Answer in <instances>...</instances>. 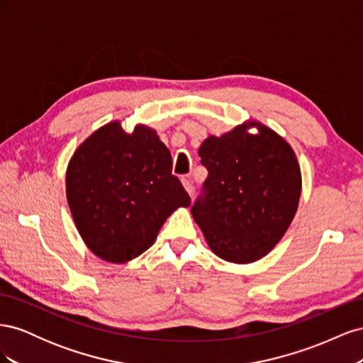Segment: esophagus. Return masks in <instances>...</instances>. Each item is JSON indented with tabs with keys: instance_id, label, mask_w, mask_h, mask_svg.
Listing matches in <instances>:
<instances>
[{
	"instance_id": "1",
	"label": "esophagus",
	"mask_w": 363,
	"mask_h": 363,
	"mask_svg": "<svg viewBox=\"0 0 363 363\" xmlns=\"http://www.w3.org/2000/svg\"><path fill=\"white\" fill-rule=\"evenodd\" d=\"M182 183H183V186H184L186 192H188V194H189V196H191V199H192L194 194H195V188H194V184H192L189 180H186V179H183V180H182Z\"/></svg>"
}]
</instances>
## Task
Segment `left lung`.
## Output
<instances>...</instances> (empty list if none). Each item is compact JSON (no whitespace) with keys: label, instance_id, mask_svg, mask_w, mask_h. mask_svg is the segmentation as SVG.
Returning a JSON list of instances; mask_svg holds the SVG:
<instances>
[{"label":"left lung","instance_id":"1","mask_svg":"<svg viewBox=\"0 0 363 363\" xmlns=\"http://www.w3.org/2000/svg\"><path fill=\"white\" fill-rule=\"evenodd\" d=\"M256 128L257 134H250ZM199 155L208 175L192 207L218 257L245 265L265 257L298 208L301 171L288 140L256 119L207 136Z\"/></svg>","mask_w":363,"mask_h":363}]
</instances>
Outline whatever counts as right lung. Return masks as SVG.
<instances>
[{"label":"right lung","instance_id":"right-lung-1","mask_svg":"<svg viewBox=\"0 0 363 363\" xmlns=\"http://www.w3.org/2000/svg\"><path fill=\"white\" fill-rule=\"evenodd\" d=\"M157 131L136 124L125 133L111 121L77 147L67 168V200L86 247L123 265L147 251L163 223L191 199L171 174Z\"/></svg>","mask_w":363,"mask_h":363}]
</instances>
